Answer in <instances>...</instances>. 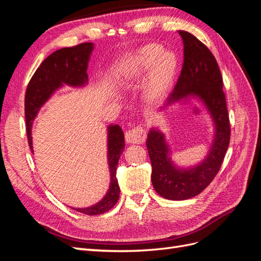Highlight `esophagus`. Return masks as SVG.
<instances>
[{
    "label": "esophagus",
    "mask_w": 261,
    "mask_h": 261,
    "mask_svg": "<svg viewBox=\"0 0 261 261\" xmlns=\"http://www.w3.org/2000/svg\"><path fill=\"white\" fill-rule=\"evenodd\" d=\"M147 132L143 125H138L125 134V139L129 144H143L146 140Z\"/></svg>",
    "instance_id": "1"
}]
</instances>
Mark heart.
Wrapping results in <instances>:
<instances>
[{
  "mask_svg": "<svg viewBox=\"0 0 261 261\" xmlns=\"http://www.w3.org/2000/svg\"><path fill=\"white\" fill-rule=\"evenodd\" d=\"M150 69L144 86V97L149 102L162 99L174 81L177 59L174 54L163 52L159 44H148L137 51L129 60L128 77H141Z\"/></svg>",
  "mask_w": 261,
  "mask_h": 261,
  "instance_id": "b5f03b06",
  "label": "heart"
}]
</instances>
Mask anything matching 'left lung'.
<instances>
[{
    "label": "left lung",
    "mask_w": 261,
    "mask_h": 261,
    "mask_svg": "<svg viewBox=\"0 0 261 261\" xmlns=\"http://www.w3.org/2000/svg\"><path fill=\"white\" fill-rule=\"evenodd\" d=\"M184 44V63L168 105L187 96L202 100L216 124V138L206 160L188 170H178L171 162L164 135L150 129L146 141L152 164L151 181L163 198L185 200L200 194L216 177L228 145L231 125L223 91V80L211 51L194 35L178 30Z\"/></svg>",
    "instance_id": "obj_1"
}]
</instances>
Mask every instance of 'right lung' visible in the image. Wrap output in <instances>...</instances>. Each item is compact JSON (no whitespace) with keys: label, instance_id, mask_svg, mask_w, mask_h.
I'll return each mask as SVG.
<instances>
[{"label":"right lung","instance_id":"1","mask_svg":"<svg viewBox=\"0 0 261 261\" xmlns=\"http://www.w3.org/2000/svg\"><path fill=\"white\" fill-rule=\"evenodd\" d=\"M93 49L91 42L81 43L72 48H63L53 52L37 68L27 86L25 93V118L27 138L33 150L31 124L39 109L49 99L52 92L63 84L69 86H84L87 76V66ZM124 133L118 125L109 126L108 162L111 173V185L107 195L98 203L88 208H73L88 216L101 215L112 209L120 197V186L116 178V167L121 153L124 151Z\"/></svg>","mask_w":261,"mask_h":261}]
</instances>
